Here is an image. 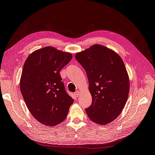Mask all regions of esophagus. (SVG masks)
<instances>
[{
    "label": "esophagus",
    "mask_w": 155,
    "mask_h": 155,
    "mask_svg": "<svg viewBox=\"0 0 155 155\" xmlns=\"http://www.w3.org/2000/svg\"><path fill=\"white\" fill-rule=\"evenodd\" d=\"M79 94H80V92H79L78 91H76V92H75V96L76 97H77L79 96Z\"/></svg>",
    "instance_id": "34e87169"
}]
</instances>
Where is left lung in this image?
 Masks as SVG:
<instances>
[{"label":"left lung","mask_w":155,"mask_h":155,"mask_svg":"<svg viewBox=\"0 0 155 155\" xmlns=\"http://www.w3.org/2000/svg\"><path fill=\"white\" fill-rule=\"evenodd\" d=\"M85 69L92 101L85 109L92 122L105 125L122 111L129 92V76L122 58L99 44L75 54Z\"/></svg>","instance_id":"left-lung-1"}]
</instances>
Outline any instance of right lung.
Wrapping results in <instances>:
<instances>
[{"label":"right lung","instance_id":"add662e5","mask_svg":"<svg viewBox=\"0 0 155 155\" xmlns=\"http://www.w3.org/2000/svg\"><path fill=\"white\" fill-rule=\"evenodd\" d=\"M71 58L70 53L49 46L33 52L25 62L20 79L21 94L31 115L44 125L62 122L73 103L59 74Z\"/></svg>","mask_w":155,"mask_h":155}]
</instances>
